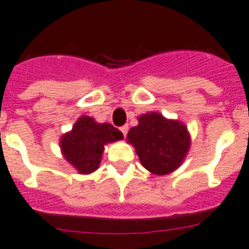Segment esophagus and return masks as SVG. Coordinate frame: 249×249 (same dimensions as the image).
I'll use <instances>...</instances> for the list:
<instances>
[{"label":"esophagus","instance_id":"esophagus-1","mask_svg":"<svg viewBox=\"0 0 249 249\" xmlns=\"http://www.w3.org/2000/svg\"><path fill=\"white\" fill-rule=\"evenodd\" d=\"M128 130H129L128 125H123V126L120 128V131L123 133V135H124V137H126V134H128Z\"/></svg>","mask_w":249,"mask_h":249}]
</instances>
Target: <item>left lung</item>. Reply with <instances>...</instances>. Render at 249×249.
<instances>
[{"mask_svg":"<svg viewBox=\"0 0 249 249\" xmlns=\"http://www.w3.org/2000/svg\"><path fill=\"white\" fill-rule=\"evenodd\" d=\"M126 138L144 168L158 176L177 170L191 143L185 124L154 111L139 116L138 125L129 130Z\"/></svg>","mask_w":249,"mask_h":249,"instance_id":"8db88e82","label":"left lung"}]
</instances>
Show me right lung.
I'll return each instance as SVG.
<instances>
[{
    "label": "right lung",
    "mask_w": 249,
    "mask_h": 249,
    "mask_svg": "<svg viewBox=\"0 0 249 249\" xmlns=\"http://www.w3.org/2000/svg\"><path fill=\"white\" fill-rule=\"evenodd\" d=\"M120 139L123 133L111 124H100L89 116H81L59 143L64 158L79 173L89 175L99 168L106 144Z\"/></svg>",
    "instance_id": "obj_1"
}]
</instances>
